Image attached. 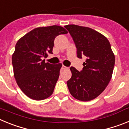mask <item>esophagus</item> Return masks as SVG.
<instances>
[{
  "label": "esophagus",
  "instance_id": "esophagus-1",
  "mask_svg": "<svg viewBox=\"0 0 129 129\" xmlns=\"http://www.w3.org/2000/svg\"><path fill=\"white\" fill-rule=\"evenodd\" d=\"M67 69H68V67H65V66H62V67H61V70H67Z\"/></svg>",
  "mask_w": 129,
  "mask_h": 129
}]
</instances>
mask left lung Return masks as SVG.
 Returning <instances> with one entry per match:
<instances>
[{
	"mask_svg": "<svg viewBox=\"0 0 129 129\" xmlns=\"http://www.w3.org/2000/svg\"><path fill=\"white\" fill-rule=\"evenodd\" d=\"M77 48V57H86L83 70L70 68L72 77L67 81L70 94L83 101L94 100L104 91L111 79L115 56L109 40L92 28L75 24L67 25Z\"/></svg>",
	"mask_w": 129,
	"mask_h": 129,
	"instance_id": "1",
	"label": "left lung"
}]
</instances>
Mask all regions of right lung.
Listing matches in <instances>:
<instances>
[{
    "mask_svg": "<svg viewBox=\"0 0 129 129\" xmlns=\"http://www.w3.org/2000/svg\"><path fill=\"white\" fill-rule=\"evenodd\" d=\"M68 33L59 26L39 27L19 40L12 55L13 74L20 90L28 98L43 100L53 94L62 64L45 62L53 53L55 38Z\"/></svg>",
    "mask_w": 129,
    "mask_h": 129,
    "instance_id": "obj_1",
    "label": "right lung"
}]
</instances>
